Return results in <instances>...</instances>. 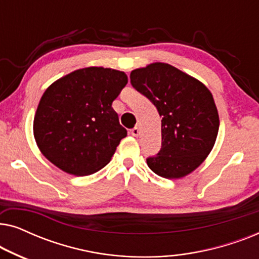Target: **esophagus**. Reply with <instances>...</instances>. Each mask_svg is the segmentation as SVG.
Listing matches in <instances>:
<instances>
[{"instance_id":"obj_1","label":"esophagus","mask_w":259,"mask_h":259,"mask_svg":"<svg viewBox=\"0 0 259 259\" xmlns=\"http://www.w3.org/2000/svg\"><path fill=\"white\" fill-rule=\"evenodd\" d=\"M131 134H132L133 137H138L140 134V131H139V128H138V127H134V128L131 130Z\"/></svg>"}]
</instances>
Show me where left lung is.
<instances>
[{
  "mask_svg": "<svg viewBox=\"0 0 259 259\" xmlns=\"http://www.w3.org/2000/svg\"><path fill=\"white\" fill-rule=\"evenodd\" d=\"M131 83L161 116V148L146 159L155 175L183 178L210 153L217 139L219 116L207 87L168 63L154 62L132 70Z\"/></svg>",
  "mask_w": 259,
  "mask_h": 259,
  "instance_id": "obj_1",
  "label": "left lung"
}]
</instances>
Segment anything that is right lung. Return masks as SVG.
I'll list each match as a JSON object with an SVG mask.
<instances>
[{
  "instance_id": "right-lung-1",
  "label": "right lung",
  "mask_w": 259,
  "mask_h": 259,
  "mask_svg": "<svg viewBox=\"0 0 259 259\" xmlns=\"http://www.w3.org/2000/svg\"><path fill=\"white\" fill-rule=\"evenodd\" d=\"M127 81L120 70L88 67L52 83L38 102L33 125L42 154L74 176L105 167L127 136L112 107Z\"/></svg>"
}]
</instances>
